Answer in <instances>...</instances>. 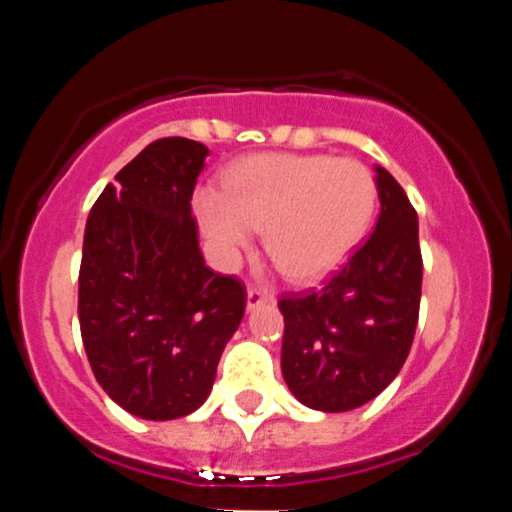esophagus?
<instances>
[{
  "mask_svg": "<svg viewBox=\"0 0 512 512\" xmlns=\"http://www.w3.org/2000/svg\"><path fill=\"white\" fill-rule=\"evenodd\" d=\"M272 293H267L260 286H250L248 289V310H255L257 305H264V303H272Z\"/></svg>",
  "mask_w": 512,
  "mask_h": 512,
  "instance_id": "esophagus-1",
  "label": "esophagus"
}]
</instances>
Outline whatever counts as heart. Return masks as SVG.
Here are the masks:
<instances>
[{
	"instance_id": "b5f03b06",
	"label": "heart",
	"mask_w": 512,
	"mask_h": 512,
	"mask_svg": "<svg viewBox=\"0 0 512 512\" xmlns=\"http://www.w3.org/2000/svg\"><path fill=\"white\" fill-rule=\"evenodd\" d=\"M378 207L373 173L354 158L260 154L197 192L195 209L216 255L231 262L264 226L269 257L296 281L334 272L366 236Z\"/></svg>"
}]
</instances>
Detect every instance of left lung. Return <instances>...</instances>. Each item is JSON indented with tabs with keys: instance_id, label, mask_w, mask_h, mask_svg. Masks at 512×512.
Instances as JSON below:
<instances>
[{
	"instance_id": "left-lung-1",
	"label": "left lung",
	"mask_w": 512,
	"mask_h": 512,
	"mask_svg": "<svg viewBox=\"0 0 512 512\" xmlns=\"http://www.w3.org/2000/svg\"><path fill=\"white\" fill-rule=\"evenodd\" d=\"M375 231L320 289L284 293L281 373L305 407L349 411L378 397L407 361L424 260L402 185L378 166Z\"/></svg>"
}]
</instances>
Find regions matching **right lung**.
Wrapping results in <instances>:
<instances>
[{"label":"right lung","instance_id":"obj_1","mask_svg":"<svg viewBox=\"0 0 512 512\" xmlns=\"http://www.w3.org/2000/svg\"><path fill=\"white\" fill-rule=\"evenodd\" d=\"M209 149L151 142L91 207L79 267V325L98 385L151 421L195 411L243 320L236 276L204 264L190 199Z\"/></svg>","mask_w":512,"mask_h":512}]
</instances>
